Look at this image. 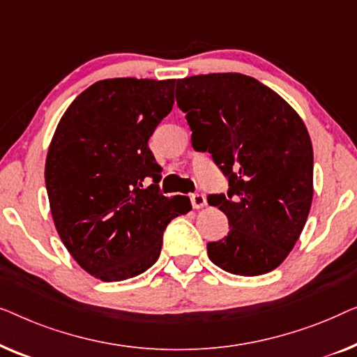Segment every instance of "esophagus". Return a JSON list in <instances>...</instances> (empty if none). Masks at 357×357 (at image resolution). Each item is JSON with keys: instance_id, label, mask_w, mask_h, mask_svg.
I'll use <instances>...</instances> for the list:
<instances>
[{"instance_id": "obj_1", "label": "esophagus", "mask_w": 357, "mask_h": 357, "mask_svg": "<svg viewBox=\"0 0 357 357\" xmlns=\"http://www.w3.org/2000/svg\"><path fill=\"white\" fill-rule=\"evenodd\" d=\"M190 204H192V207L195 208V210H199V208H204L205 207V204H207V200H205V197H204V194H190Z\"/></svg>"}]
</instances>
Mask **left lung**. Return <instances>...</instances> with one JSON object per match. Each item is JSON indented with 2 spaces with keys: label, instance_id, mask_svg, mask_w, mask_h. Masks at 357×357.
<instances>
[{
  "label": "left lung",
  "instance_id": "8db88e82",
  "mask_svg": "<svg viewBox=\"0 0 357 357\" xmlns=\"http://www.w3.org/2000/svg\"><path fill=\"white\" fill-rule=\"evenodd\" d=\"M178 107L192 147L208 152L228 178L207 200L228 217L229 233L207 244L225 272L257 277L288 257L314 195V152L299 114L277 92L238 73L179 79Z\"/></svg>",
  "mask_w": 357,
  "mask_h": 357
}]
</instances>
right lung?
I'll return each instance as SVG.
<instances>
[{
    "mask_svg": "<svg viewBox=\"0 0 357 357\" xmlns=\"http://www.w3.org/2000/svg\"><path fill=\"white\" fill-rule=\"evenodd\" d=\"M174 84L98 80L69 105L50 144L45 184L54 227L73 259L102 281L152 267L165 228L190 210L189 197L158 192L160 165L149 149L173 108ZM145 177L155 183L147 190Z\"/></svg>",
    "mask_w": 357,
    "mask_h": 357,
    "instance_id": "add662e5",
    "label": "right lung"
}]
</instances>
